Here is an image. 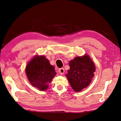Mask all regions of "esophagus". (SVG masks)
<instances>
[{
  "label": "esophagus",
  "instance_id": "esophagus-1",
  "mask_svg": "<svg viewBox=\"0 0 121 121\" xmlns=\"http://www.w3.org/2000/svg\"><path fill=\"white\" fill-rule=\"evenodd\" d=\"M59 72L61 74H64V72H65V69L64 68H60L59 69Z\"/></svg>",
  "mask_w": 121,
  "mask_h": 121
}]
</instances>
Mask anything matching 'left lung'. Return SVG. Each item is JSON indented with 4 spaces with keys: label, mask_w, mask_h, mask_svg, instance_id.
<instances>
[{
    "label": "left lung",
    "mask_w": 121,
    "mask_h": 121,
    "mask_svg": "<svg viewBox=\"0 0 121 121\" xmlns=\"http://www.w3.org/2000/svg\"><path fill=\"white\" fill-rule=\"evenodd\" d=\"M69 66L70 69L66 75L75 92H79L89 85L96 69L89 56L77 57L69 62Z\"/></svg>",
    "instance_id": "8db88e82"
}]
</instances>
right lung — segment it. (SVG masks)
I'll return each instance as SVG.
<instances>
[{"label": "right lung", "mask_w": 121, "mask_h": 121, "mask_svg": "<svg viewBox=\"0 0 121 121\" xmlns=\"http://www.w3.org/2000/svg\"><path fill=\"white\" fill-rule=\"evenodd\" d=\"M25 72L31 84L41 91L47 89L56 74L54 67L43 56L34 57L27 65Z\"/></svg>", "instance_id": "right-lung-1"}]
</instances>
